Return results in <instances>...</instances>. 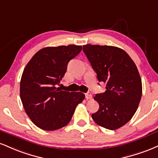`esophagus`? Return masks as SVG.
Listing matches in <instances>:
<instances>
[{
    "mask_svg": "<svg viewBox=\"0 0 158 158\" xmlns=\"http://www.w3.org/2000/svg\"><path fill=\"white\" fill-rule=\"evenodd\" d=\"M92 94L90 93V92H87V93L86 94V98L87 100H89V99H92Z\"/></svg>",
    "mask_w": 158,
    "mask_h": 158,
    "instance_id": "34e87169",
    "label": "esophagus"
}]
</instances>
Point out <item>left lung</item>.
<instances>
[{
	"label": "left lung",
	"mask_w": 158,
	"mask_h": 158,
	"mask_svg": "<svg viewBox=\"0 0 158 158\" xmlns=\"http://www.w3.org/2000/svg\"><path fill=\"white\" fill-rule=\"evenodd\" d=\"M83 50L97 74L99 82L106 83L105 92L94 99L99 104L92 114L98 125L115 130L131 119L142 96V82L136 65L128 54L112 46L87 44Z\"/></svg>",
	"instance_id": "obj_1"
}]
</instances>
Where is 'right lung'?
I'll list each match as a JSON object with an SVG mask.
<instances>
[{
    "label": "right lung",
    "mask_w": 158,
    "mask_h": 158,
    "mask_svg": "<svg viewBox=\"0 0 158 158\" xmlns=\"http://www.w3.org/2000/svg\"><path fill=\"white\" fill-rule=\"evenodd\" d=\"M81 46H48L37 52L24 68L20 95L24 110L32 123L46 131L60 129L69 123L79 103L85 99L80 92L62 91L60 84L69 61Z\"/></svg>",
    "instance_id": "add662e5"
}]
</instances>
